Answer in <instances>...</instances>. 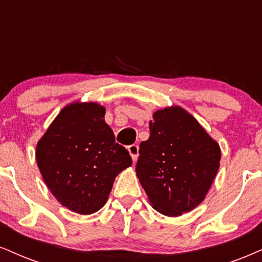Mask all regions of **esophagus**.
<instances>
[{
  "label": "esophagus",
  "mask_w": 262,
  "mask_h": 262,
  "mask_svg": "<svg viewBox=\"0 0 262 262\" xmlns=\"http://www.w3.org/2000/svg\"><path fill=\"white\" fill-rule=\"evenodd\" d=\"M127 149H128V153H130V156L132 158V160H134V163H135V161H136L137 158H138V146H137V144H131V146L127 147Z\"/></svg>",
  "instance_id": "34e87169"
}]
</instances>
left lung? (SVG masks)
I'll list each match as a JSON object with an SVG mask.
<instances>
[{
    "mask_svg": "<svg viewBox=\"0 0 262 262\" xmlns=\"http://www.w3.org/2000/svg\"><path fill=\"white\" fill-rule=\"evenodd\" d=\"M141 142L136 172L153 209L176 217L195 209L220 167L219 143L180 105L159 109Z\"/></svg>",
    "mask_w": 262,
    "mask_h": 262,
    "instance_id": "obj_1",
    "label": "left lung"
}]
</instances>
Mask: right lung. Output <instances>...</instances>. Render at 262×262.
I'll return each mask as SVG.
<instances>
[{
    "mask_svg": "<svg viewBox=\"0 0 262 262\" xmlns=\"http://www.w3.org/2000/svg\"><path fill=\"white\" fill-rule=\"evenodd\" d=\"M104 115L105 108L96 102L69 103L36 144V163L48 189L80 215L102 209L115 177L132 165Z\"/></svg>",
    "mask_w": 262,
    "mask_h": 262,
    "instance_id": "right-lung-1",
    "label": "right lung"
}]
</instances>
